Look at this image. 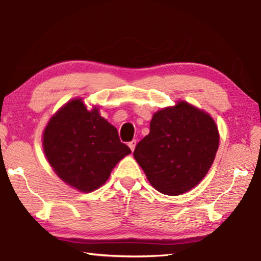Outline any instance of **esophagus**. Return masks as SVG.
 <instances>
[{"label": "esophagus", "instance_id": "34e87169", "mask_svg": "<svg viewBox=\"0 0 261 261\" xmlns=\"http://www.w3.org/2000/svg\"><path fill=\"white\" fill-rule=\"evenodd\" d=\"M136 144H137V141H136V140H131L130 143L127 144V145H129V147H130V149H131L132 152L135 151V148H136Z\"/></svg>", "mask_w": 261, "mask_h": 261}]
</instances>
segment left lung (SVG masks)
I'll return each mask as SVG.
<instances>
[{"label":"left lung","mask_w":261,"mask_h":261,"mask_svg":"<svg viewBox=\"0 0 261 261\" xmlns=\"http://www.w3.org/2000/svg\"><path fill=\"white\" fill-rule=\"evenodd\" d=\"M219 147V131L208 114L184 101L153 115L149 134L134 156L159 192L177 196L205 177Z\"/></svg>","instance_id":"8db88e82"}]
</instances>
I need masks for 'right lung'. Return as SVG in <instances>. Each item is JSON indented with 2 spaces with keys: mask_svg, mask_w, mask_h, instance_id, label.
Listing matches in <instances>:
<instances>
[{
  "mask_svg": "<svg viewBox=\"0 0 261 261\" xmlns=\"http://www.w3.org/2000/svg\"><path fill=\"white\" fill-rule=\"evenodd\" d=\"M43 151L61 179L83 192L100 188L116 163L131 153L116 127L87 110L81 99L62 107L43 132Z\"/></svg>",
  "mask_w": 261,
  "mask_h": 261,
  "instance_id": "add662e5",
  "label": "right lung"
}]
</instances>
